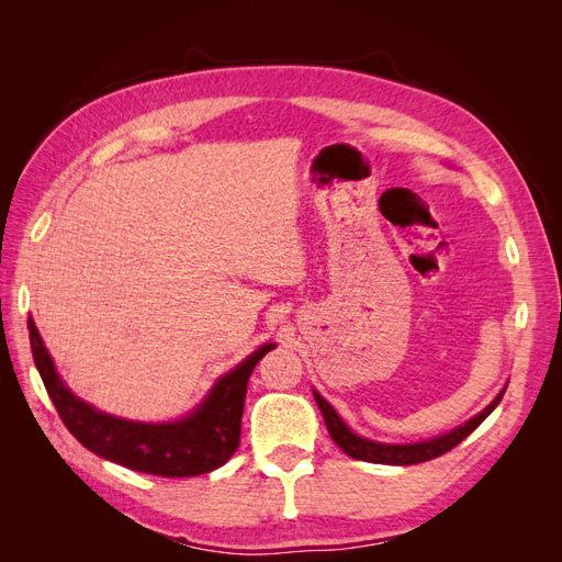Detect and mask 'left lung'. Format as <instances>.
I'll return each instance as SVG.
<instances>
[{"label":"left lung","instance_id":"8db88e82","mask_svg":"<svg viewBox=\"0 0 562 562\" xmlns=\"http://www.w3.org/2000/svg\"><path fill=\"white\" fill-rule=\"evenodd\" d=\"M502 396H504V391H502V394H499L495 401H492V403L485 407V411H483L481 415H475L473 419H469L467 424H462V427L450 431V434H446V436L427 440V443L386 446V443H372V440H368V438L356 436V434L347 427V424H345L342 419H339V415L335 413V407L314 391V398H316V403H318V411H321L323 419H326L328 434H330V438L335 440V443L339 446V450L347 452V454L353 457V459H363V462H372V464H394V467H407V464L429 462V459H436V457H440V454H446L448 450L457 448L473 429L481 427L483 419L499 405Z\"/></svg>","mask_w":562,"mask_h":562}]
</instances>
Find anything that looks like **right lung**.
I'll use <instances>...</instances> for the list:
<instances>
[{
  "mask_svg": "<svg viewBox=\"0 0 562 562\" xmlns=\"http://www.w3.org/2000/svg\"><path fill=\"white\" fill-rule=\"evenodd\" d=\"M32 359L54 401L58 417L79 443L126 469L184 479L223 467L239 448L244 401L252 368L277 345H265L220 380L199 411L180 422L140 424L93 411L63 384L42 342L35 321L27 318Z\"/></svg>",
  "mask_w": 562,
  "mask_h": 562,
  "instance_id": "right-lung-1",
  "label": "right lung"
}]
</instances>
